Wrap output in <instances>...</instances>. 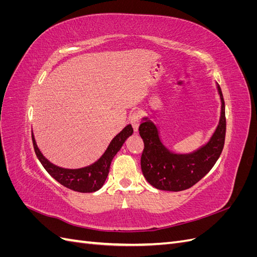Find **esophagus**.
Wrapping results in <instances>:
<instances>
[{
    "instance_id": "34e87169",
    "label": "esophagus",
    "mask_w": 257,
    "mask_h": 257,
    "mask_svg": "<svg viewBox=\"0 0 257 257\" xmlns=\"http://www.w3.org/2000/svg\"><path fill=\"white\" fill-rule=\"evenodd\" d=\"M130 122L132 124V126H133L135 132H138V127H139V124H141V120H139V114L138 112H133L131 115L130 118Z\"/></svg>"
}]
</instances>
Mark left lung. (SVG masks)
<instances>
[{"label":"left lung","mask_w":257,"mask_h":257,"mask_svg":"<svg viewBox=\"0 0 257 257\" xmlns=\"http://www.w3.org/2000/svg\"><path fill=\"white\" fill-rule=\"evenodd\" d=\"M221 99L219 123L209 141L188 153H177L162 142L160 130L149 116H143L139 135L145 149L142 155V170L146 180L158 190L178 192L191 188L213 167L222 153L226 120L225 105L220 85L215 82Z\"/></svg>","instance_id":"left-lung-1"}]
</instances>
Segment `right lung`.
Segmentation results:
<instances>
[{"mask_svg":"<svg viewBox=\"0 0 257 257\" xmlns=\"http://www.w3.org/2000/svg\"><path fill=\"white\" fill-rule=\"evenodd\" d=\"M133 127H132L131 124H128L119 134H116L112 138L106 151L96 162L89 166L76 169L63 168L52 164L48 159L44 157L41 150L38 149L33 133L32 141L37 159L40 160L44 168L47 170V173L53 179H56L59 183L64 185L67 189L80 193H91L99 190L104 185L108 174H109L112 159L120 151L126 139L133 134Z\"/></svg>","mask_w":257,"mask_h":257,"instance_id":"obj_1","label":"right lung"}]
</instances>
